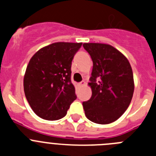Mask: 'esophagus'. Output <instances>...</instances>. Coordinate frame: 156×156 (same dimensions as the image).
Returning <instances> with one entry per match:
<instances>
[{
	"label": "esophagus",
	"mask_w": 156,
	"mask_h": 156,
	"mask_svg": "<svg viewBox=\"0 0 156 156\" xmlns=\"http://www.w3.org/2000/svg\"><path fill=\"white\" fill-rule=\"evenodd\" d=\"M86 84V82H85V81H82V82H80L79 83V86H83V85H85Z\"/></svg>",
	"instance_id": "1"
}]
</instances>
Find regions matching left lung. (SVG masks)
<instances>
[{
	"label": "left lung",
	"mask_w": 156,
	"mask_h": 156,
	"mask_svg": "<svg viewBox=\"0 0 156 156\" xmlns=\"http://www.w3.org/2000/svg\"><path fill=\"white\" fill-rule=\"evenodd\" d=\"M93 61L91 98L83 102L87 118L98 124H108L127 109L134 84L131 66L121 52L111 45L98 43L83 44Z\"/></svg>",
	"instance_id": "left-lung-1"
}]
</instances>
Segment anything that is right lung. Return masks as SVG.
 Returning a JSON list of instances; mask_svg holds the SVG:
<instances>
[{
  "label": "right lung",
  "instance_id": "add662e5",
  "mask_svg": "<svg viewBox=\"0 0 156 156\" xmlns=\"http://www.w3.org/2000/svg\"><path fill=\"white\" fill-rule=\"evenodd\" d=\"M81 46L82 43H54L30 59L23 80L24 92L33 111L42 119H62L76 99L71 66Z\"/></svg>",
  "mask_w": 156,
  "mask_h": 156
}]
</instances>
